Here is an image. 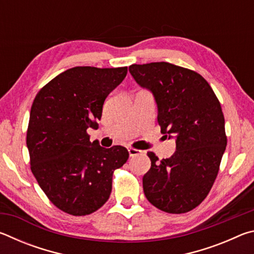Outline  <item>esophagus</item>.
Wrapping results in <instances>:
<instances>
[{
  "instance_id": "esophagus-1",
  "label": "esophagus",
  "mask_w": 254,
  "mask_h": 254,
  "mask_svg": "<svg viewBox=\"0 0 254 254\" xmlns=\"http://www.w3.org/2000/svg\"><path fill=\"white\" fill-rule=\"evenodd\" d=\"M127 151H128V154H130V157H135V156H137V154L142 153L141 150H137V149H134V148H128Z\"/></svg>"
}]
</instances>
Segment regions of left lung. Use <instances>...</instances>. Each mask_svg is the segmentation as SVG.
Masks as SVG:
<instances>
[{"mask_svg":"<svg viewBox=\"0 0 254 254\" xmlns=\"http://www.w3.org/2000/svg\"><path fill=\"white\" fill-rule=\"evenodd\" d=\"M128 71L153 94L161 133L176 139L170 158L148 152L144 195L163 212L187 213L206 198L220 170L227 143L220 101L204 77L187 68L161 62L134 64Z\"/></svg>","mask_w":254,"mask_h":254,"instance_id":"8db88e82","label":"left lung"}]
</instances>
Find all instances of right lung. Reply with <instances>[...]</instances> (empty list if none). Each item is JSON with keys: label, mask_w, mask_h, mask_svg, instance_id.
Returning <instances> with one entry per match:
<instances>
[{"label": "right lung", "mask_w": 254, "mask_h": 254, "mask_svg": "<svg viewBox=\"0 0 254 254\" xmlns=\"http://www.w3.org/2000/svg\"><path fill=\"white\" fill-rule=\"evenodd\" d=\"M127 67H74L42 87L32 103L27 131L31 171L56 207L74 216L92 214L112 191V177L128 158L122 145L89 141L107 95Z\"/></svg>", "instance_id": "1"}]
</instances>
